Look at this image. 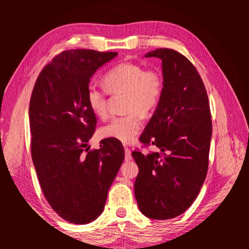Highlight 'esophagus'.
<instances>
[{
  "mask_svg": "<svg viewBox=\"0 0 249 249\" xmlns=\"http://www.w3.org/2000/svg\"><path fill=\"white\" fill-rule=\"evenodd\" d=\"M131 151H130V149H128L127 146H125V160L126 161H129V160H131Z\"/></svg>",
  "mask_w": 249,
  "mask_h": 249,
  "instance_id": "1",
  "label": "esophagus"
}]
</instances>
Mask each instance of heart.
Listing matches in <instances>:
<instances>
[{
  "mask_svg": "<svg viewBox=\"0 0 249 249\" xmlns=\"http://www.w3.org/2000/svg\"><path fill=\"white\" fill-rule=\"evenodd\" d=\"M104 84L111 94H126L125 111L128 113L113 118L104 126L102 134L123 143H130L141 129V114H149L160 104L163 92V78L157 71H145L137 63L123 62L106 72ZM87 103L95 115L107 118V94L105 89L96 84H89L87 89Z\"/></svg>",
  "mask_w": 249,
  "mask_h": 249,
  "instance_id": "b5f03b06",
  "label": "heart"
}]
</instances>
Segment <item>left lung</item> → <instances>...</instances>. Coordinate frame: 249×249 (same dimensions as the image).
<instances>
[{
    "instance_id": "left-lung-1",
    "label": "left lung",
    "mask_w": 249,
    "mask_h": 249,
    "mask_svg": "<svg viewBox=\"0 0 249 249\" xmlns=\"http://www.w3.org/2000/svg\"><path fill=\"white\" fill-rule=\"evenodd\" d=\"M144 56L161 60L163 92L140 141L160 152L131 153L139 167L135 196L142 214L163 220L184 213L202 187L212 121L203 81L187 57L168 48Z\"/></svg>"
}]
</instances>
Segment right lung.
Returning <instances> with one entry per match:
<instances>
[{
  "mask_svg": "<svg viewBox=\"0 0 249 249\" xmlns=\"http://www.w3.org/2000/svg\"><path fill=\"white\" fill-rule=\"evenodd\" d=\"M118 52L63 51L40 71L29 109L32 160L41 190L54 212L84 225L103 213L108 190L124 160L112 138L89 151L96 116L87 103L89 79Z\"/></svg>",
  "mask_w": 249,
  "mask_h": 249,
  "instance_id": "1",
  "label": "right lung"
}]
</instances>
